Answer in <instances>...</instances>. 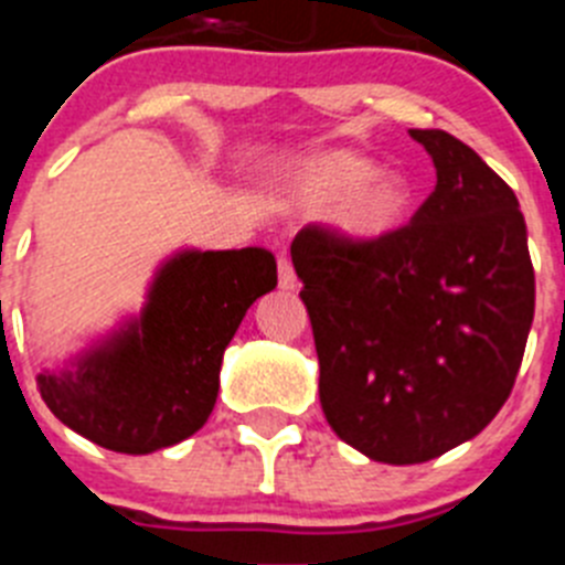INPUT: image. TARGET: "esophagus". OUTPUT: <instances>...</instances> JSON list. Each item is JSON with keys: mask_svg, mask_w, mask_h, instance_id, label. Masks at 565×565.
Listing matches in <instances>:
<instances>
[{"mask_svg": "<svg viewBox=\"0 0 565 565\" xmlns=\"http://www.w3.org/2000/svg\"><path fill=\"white\" fill-rule=\"evenodd\" d=\"M277 277H279V288H282V291H294V288H297V274H294L291 259H288L286 254H279V259H277Z\"/></svg>", "mask_w": 565, "mask_h": 565, "instance_id": "esophagus-1", "label": "esophagus"}]
</instances>
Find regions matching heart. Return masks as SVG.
<instances>
[{
	"label": "heart",
	"mask_w": 565,
	"mask_h": 565,
	"mask_svg": "<svg viewBox=\"0 0 565 565\" xmlns=\"http://www.w3.org/2000/svg\"><path fill=\"white\" fill-rule=\"evenodd\" d=\"M288 186L313 206H328V221L348 243L371 248L404 226L413 206V189L402 174L351 149H326L297 161Z\"/></svg>",
	"instance_id": "1"
}]
</instances>
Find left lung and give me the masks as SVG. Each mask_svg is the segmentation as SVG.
<instances>
[{
  "instance_id": "left-lung-1",
  "label": "left lung",
  "mask_w": 565,
  "mask_h": 565,
  "mask_svg": "<svg viewBox=\"0 0 565 565\" xmlns=\"http://www.w3.org/2000/svg\"><path fill=\"white\" fill-rule=\"evenodd\" d=\"M436 189L407 226L353 246L294 237L319 356V402L344 444L422 463L476 438L512 393L535 317V268L515 192L444 129H411Z\"/></svg>"
}]
</instances>
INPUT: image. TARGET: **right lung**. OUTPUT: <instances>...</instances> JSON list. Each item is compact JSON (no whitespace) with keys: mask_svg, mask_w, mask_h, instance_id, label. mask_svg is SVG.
Wrapping results in <instances>:
<instances>
[{"mask_svg":"<svg viewBox=\"0 0 565 565\" xmlns=\"http://www.w3.org/2000/svg\"><path fill=\"white\" fill-rule=\"evenodd\" d=\"M274 286L277 259L266 248L178 252L154 274L141 313L64 371L39 373V393L98 447L127 456L172 447L206 424L223 351Z\"/></svg>","mask_w":565,"mask_h":565,"instance_id":"add662e5","label":"right lung"}]
</instances>
